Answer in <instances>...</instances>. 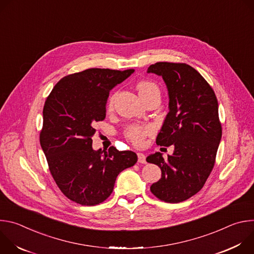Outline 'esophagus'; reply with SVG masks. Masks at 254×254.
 Returning a JSON list of instances; mask_svg holds the SVG:
<instances>
[{
	"mask_svg": "<svg viewBox=\"0 0 254 254\" xmlns=\"http://www.w3.org/2000/svg\"><path fill=\"white\" fill-rule=\"evenodd\" d=\"M137 162L140 163V164H146L147 161H146V156H144L143 154L141 153H137Z\"/></svg>",
	"mask_w": 254,
	"mask_h": 254,
	"instance_id": "1",
	"label": "esophagus"
}]
</instances>
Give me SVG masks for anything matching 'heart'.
Listing matches in <instances>:
<instances>
[{"label": "heart", "mask_w": 254, "mask_h": 254, "mask_svg": "<svg viewBox=\"0 0 254 254\" xmlns=\"http://www.w3.org/2000/svg\"><path fill=\"white\" fill-rule=\"evenodd\" d=\"M136 90L138 95L142 100L147 99L148 97L160 93L158 85L150 80H140L136 83ZM115 95H112L111 98L108 99L107 102V110L111 111L114 106ZM153 133V127L150 126H138V125H131L126 129V137L131 141L134 146H140L143 142V139L148 135Z\"/></svg>", "instance_id": "b5f03b06"}]
</instances>
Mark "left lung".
Masks as SVG:
<instances>
[{
  "mask_svg": "<svg viewBox=\"0 0 254 254\" xmlns=\"http://www.w3.org/2000/svg\"><path fill=\"white\" fill-rule=\"evenodd\" d=\"M148 72L163 77L170 97V112L156 142L175 147L168 159L161 153L147 158L162 171L151 192L167 203L183 202L203 188L215 165L222 136L218 101L205 78L186 63L157 62Z\"/></svg>",
  "mask_w": 254,
  "mask_h": 254,
  "instance_id": "1",
  "label": "left lung"
}]
</instances>
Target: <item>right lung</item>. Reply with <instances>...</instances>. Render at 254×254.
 I'll use <instances>...</instances> for the list:
<instances>
[{"label":"right lung","mask_w":254,"mask_h":254,"mask_svg":"<svg viewBox=\"0 0 254 254\" xmlns=\"http://www.w3.org/2000/svg\"><path fill=\"white\" fill-rule=\"evenodd\" d=\"M134 70L89 68L61 78L43 108L40 144L60 191L84 206L102 203L113 193L118 175L133 166L131 151H93L94 126L105 119L110 91Z\"/></svg>","instance_id":"add662e5"}]
</instances>
